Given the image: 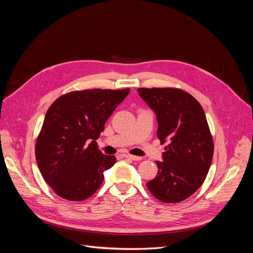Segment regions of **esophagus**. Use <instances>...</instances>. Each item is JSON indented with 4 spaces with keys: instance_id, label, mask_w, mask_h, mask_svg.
Wrapping results in <instances>:
<instances>
[{
    "instance_id": "obj_1",
    "label": "esophagus",
    "mask_w": 253,
    "mask_h": 253,
    "mask_svg": "<svg viewBox=\"0 0 253 253\" xmlns=\"http://www.w3.org/2000/svg\"><path fill=\"white\" fill-rule=\"evenodd\" d=\"M125 157L127 158V159H132V160H141L142 159L139 156H135V155H131V154H126Z\"/></svg>"
}]
</instances>
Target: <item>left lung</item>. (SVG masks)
Instances as JSON below:
<instances>
[{
	"instance_id": "8db88e82",
	"label": "left lung",
	"mask_w": 253,
	"mask_h": 253,
	"mask_svg": "<svg viewBox=\"0 0 253 253\" xmlns=\"http://www.w3.org/2000/svg\"><path fill=\"white\" fill-rule=\"evenodd\" d=\"M140 97L155 112L157 137L165 147L158 173L147 183L158 201L172 204L187 200L205 181L214 144L205 112L196 99L175 87H140Z\"/></svg>"
}]
</instances>
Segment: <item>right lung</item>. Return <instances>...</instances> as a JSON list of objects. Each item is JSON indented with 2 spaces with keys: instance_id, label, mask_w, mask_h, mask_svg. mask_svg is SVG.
<instances>
[{
  "instance_id": "add662e5",
  "label": "right lung",
  "mask_w": 253,
  "mask_h": 253,
  "mask_svg": "<svg viewBox=\"0 0 253 253\" xmlns=\"http://www.w3.org/2000/svg\"><path fill=\"white\" fill-rule=\"evenodd\" d=\"M128 93L129 88L74 90L49 106L35 153L44 180L57 195L81 202L100 188L116 157L102 154L96 140Z\"/></svg>"
}]
</instances>
